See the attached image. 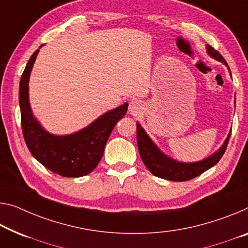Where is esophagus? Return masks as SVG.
Here are the masks:
<instances>
[{"label": "esophagus", "mask_w": 248, "mask_h": 248, "mask_svg": "<svg viewBox=\"0 0 248 248\" xmlns=\"http://www.w3.org/2000/svg\"><path fill=\"white\" fill-rule=\"evenodd\" d=\"M143 109V106H142V103L137 100H133L129 102V105H128V112L129 114H132V115L137 116L139 114L142 112Z\"/></svg>", "instance_id": "34e87169"}]
</instances>
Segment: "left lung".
Listing matches in <instances>:
<instances>
[{"instance_id":"1","label":"left lung","mask_w":248,"mask_h":248,"mask_svg":"<svg viewBox=\"0 0 248 248\" xmlns=\"http://www.w3.org/2000/svg\"><path fill=\"white\" fill-rule=\"evenodd\" d=\"M207 51L209 55L227 65L226 61L224 60L223 56L220 55V53L216 51L214 47L207 45ZM231 133L228 134L225 143L223 144V146L219 148V151L217 153L209 156L208 158L203 159L201 162L184 164L173 161V159L169 158L167 156L161 153V151L154 145V143L147 136L143 127L139 123H136L137 146H139V152L143 163L145 164L148 170L153 175H155V176L174 182H185L192 180V178L203 174L205 170H209L215 164L218 163L224 153H225L228 140H230L231 137Z\"/></svg>"}]
</instances>
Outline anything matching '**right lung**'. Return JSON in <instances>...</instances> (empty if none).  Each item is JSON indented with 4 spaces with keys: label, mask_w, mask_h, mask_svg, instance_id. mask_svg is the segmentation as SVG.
<instances>
[{
    "label": "right lung",
    "mask_w": 248,
    "mask_h": 248,
    "mask_svg": "<svg viewBox=\"0 0 248 248\" xmlns=\"http://www.w3.org/2000/svg\"><path fill=\"white\" fill-rule=\"evenodd\" d=\"M40 49L30 58L20 81L21 125L31 154L42 165L64 177L90 174L100 163L104 147L115 124L127 112V103L98 117L75 134L54 136L45 132L34 119L29 103V78Z\"/></svg>",
    "instance_id": "obj_1"
}]
</instances>
